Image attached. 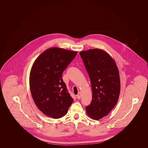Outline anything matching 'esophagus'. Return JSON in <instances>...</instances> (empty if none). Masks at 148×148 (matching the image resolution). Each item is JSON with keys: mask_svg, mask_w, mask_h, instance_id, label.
Masks as SVG:
<instances>
[{"mask_svg": "<svg viewBox=\"0 0 148 148\" xmlns=\"http://www.w3.org/2000/svg\"><path fill=\"white\" fill-rule=\"evenodd\" d=\"M81 97H82V94H81V93L79 92L77 94V99H80L81 98Z\"/></svg>", "mask_w": 148, "mask_h": 148, "instance_id": "34e87169", "label": "esophagus"}]
</instances>
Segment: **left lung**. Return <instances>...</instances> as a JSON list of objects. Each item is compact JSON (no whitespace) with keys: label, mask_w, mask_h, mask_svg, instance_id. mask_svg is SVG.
<instances>
[{"label":"left lung","mask_w":148,"mask_h":148,"mask_svg":"<svg viewBox=\"0 0 148 148\" xmlns=\"http://www.w3.org/2000/svg\"><path fill=\"white\" fill-rule=\"evenodd\" d=\"M90 79L92 100L86 106L88 116L99 120L116 105L120 92L119 73L114 60L106 51L92 49L80 52Z\"/></svg>","instance_id":"left-lung-1"}]
</instances>
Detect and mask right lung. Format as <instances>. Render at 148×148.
<instances>
[{"instance_id":"add662e5","label":"right lung","mask_w":148,"mask_h":148,"mask_svg":"<svg viewBox=\"0 0 148 148\" xmlns=\"http://www.w3.org/2000/svg\"><path fill=\"white\" fill-rule=\"evenodd\" d=\"M77 51L54 47L45 50L32 67L29 85L38 108L45 115L59 119L66 114L73 102L62 79V73Z\"/></svg>"}]
</instances>
